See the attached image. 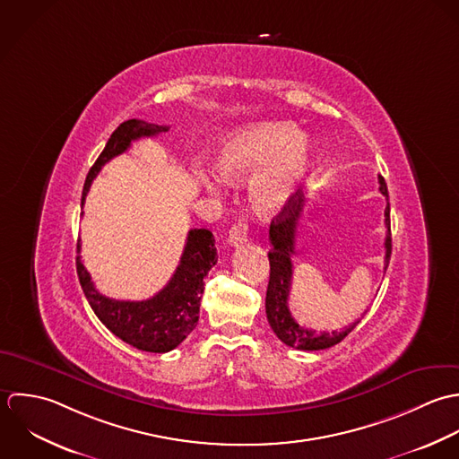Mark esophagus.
Here are the masks:
<instances>
[{"instance_id":"34e87169","label":"esophagus","mask_w":459,"mask_h":459,"mask_svg":"<svg viewBox=\"0 0 459 459\" xmlns=\"http://www.w3.org/2000/svg\"><path fill=\"white\" fill-rule=\"evenodd\" d=\"M248 238V225L245 221H238L230 227L229 230V245L232 247H241L247 243Z\"/></svg>"}]
</instances>
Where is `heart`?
Masks as SVG:
<instances>
[{
	"label": "heart",
	"mask_w": 459,
	"mask_h": 459,
	"mask_svg": "<svg viewBox=\"0 0 459 459\" xmlns=\"http://www.w3.org/2000/svg\"><path fill=\"white\" fill-rule=\"evenodd\" d=\"M316 160L312 138L292 122L264 120L232 131L223 138L216 154V170L227 183H243L259 168L250 184V204L255 214L272 218L296 196ZM202 183L218 189L212 176Z\"/></svg>",
	"instance_id": "1"
}]
</instances>
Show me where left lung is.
Masks as SVG:
<instances>
[{
    "label": "left lung",
    "mask_w": 459,
    "mask_h": 459,
    "mask_svg": "<svg viewBox=\"0 0 459 459\" xmlns=\"http://www.w3.org/2000/svg\"><path fill=\"white\" fill-rule=\"evenodd\" d=\"M379 191L388 198V189L385 179L379 176ZM305 207V196L301 191L296 193L294 200L278 212L272 225H270V243L272 250L268 254L270 259V283L266 290V316L270 321L272 330L276 337L296 350L301 351H317L326 350L335 344H339L359 323H353L351 326L344 328L342 332H321L307 330L299 326L289 310V292L292 285V254H294V239L298 232V223L301 218ZM385 227H386V238H385V272L390 261L392 254V236H390V204L386 202L385 207Z\"/></svg>",
    "instance_id": "8db88e82"
}]
</instances>
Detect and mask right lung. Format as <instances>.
I'll use <instances>...</instances> for the list:
<instances>
[{
	"instance_id": "right-lung-1",
	"label": "right lung",
	"mask_w": 459,
	"mask_h": 459,
	"mask_svg": "<svg viewBox=\"0 0 459 459\" xmlns=\"http://www.w3.org/2000/svg\"><path fill=\"white\" fill-rule=\"evenodd\" d=\"M169 131V126H158L145 120H126L109 136L104 151L93 163L83 186L82 207L85 205L99 170L115 156L126 152L131 143L143 136H156ZM83 214V212H82ZM82 239H78L76 270L82 289L99 321L126 344L151 353H167L178 348L195 330L204 292V278L216 264L214 236L207 229H191L184 245L181 263L169 283L152 298L143 301H124L102 296L92 276L82 263Z\"/></svg>"
}]
</instances>
